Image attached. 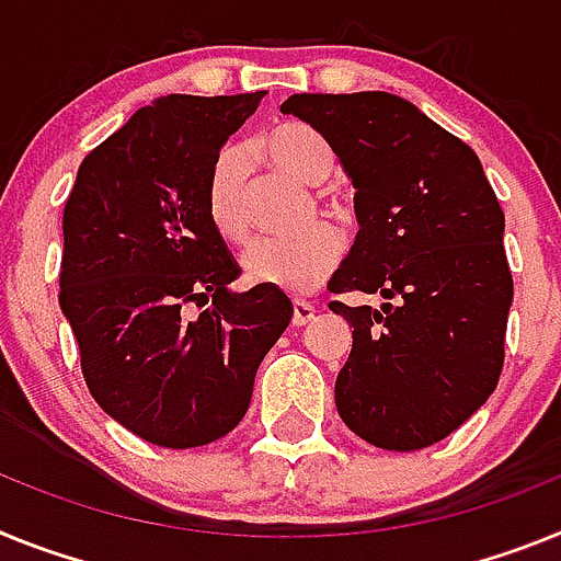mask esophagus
<instances>
[{"mask_svg":"<svg viewBox=\"0 0 561 561\" xmlns=\"http://www.w3.org/2000/svg\"><path fill=\"white\" fill-rule=\"evenodd\" d=\"M313 316H316V308L310 305V301L296 299L294 301V319H290V324H294V328H305V324H308Z\"/></svg>","mask_w":561,"mask_h":561,"instance_id":"esophagus-1","label":"esophagus"}]
</instances>
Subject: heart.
I'll return each mask as SVG.
<instances>
[{
  "mask_svg": "<svg viewBox=\"0 0 561 561\" xmlns=\"http://www.w3.org/2000/svg\"><path fill=\"white\" fill-rule=\"evenodd\" d=\"M262 158L299 183L319 186L333 174L335 154L328 138L301 121H285L260 140ZM206 217L226 242L245 240V154L237 146L214 158L206 178ZM341 256L339 233L316 222L294 237H260L242 251V274L251 285L308 294L328 279Z\"/></svg>",
  "mask_w": 561,
  "mask_h": 561,
  "instance_id": "1",
  "label": "heart"
}]
</instances>
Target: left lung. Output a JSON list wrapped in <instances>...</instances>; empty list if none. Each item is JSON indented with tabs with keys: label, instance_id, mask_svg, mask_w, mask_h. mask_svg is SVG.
Here are the masks:
<instances>
[{
	"label": "left lung",
	"instance_id": "obj_1",
	"mask_svg": "<svg viewBox=\"0 0 561 561\" xmlns=\"http://www.w3.org/2000/svg\"><path fill=\"white\" fill-rule=\"evenodd\" d=\"M285 115L319 129L355 186L358 233L330 294H381V308L330 301L353 350L335 378L341 421L378 449L449 437L496 389L514 279L505 214L480 158L389 92H301Z\"/></svg>",
	"mask_w": 561,
	"mask_h": 561
}]
</instances>
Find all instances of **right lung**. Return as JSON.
I'll return each instance as SVG.
<instances>
[{"label": "right lung", "instance_id": "1", "mask_svg": "<svg viewBox=\"0 0 561 561\" xmlns=\"http://www.w3.org/2000/svg\"><path fill=\"white\" fill-rule=\"evenodd\" d=\"M262 92L163 95L95 146L65 206L58 305L106 415L163 449L220 440L294 305L233 294L240 265L206 217V178ZM192 304L204 310L187 313Z\"/></svg>", "mask_w": 561, "mask_h": 561}]
</instances>
